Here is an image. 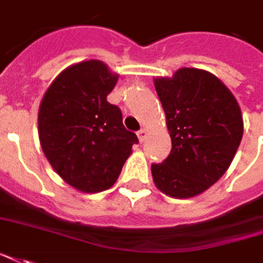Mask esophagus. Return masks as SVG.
I'll return each instance as SVG.
<instances>
[{"mask_svg":"<svg viewBox=\"0 0 263 263\" xmlns=\"http://www.w3.org/2000/svg\"><path fill=\"white\" fill-rule=\"evenodd\" d=\"M137 137H139V142H140V143L144 142V139L147 137V130H146V128H142V130H139V133H137Z\"/></svg>","mask_w":263,"mask_h":263,"instance_id":"esophagus-1","label":"esophagus"}]
</instances>
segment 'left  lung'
Instances as JSON below:
<instances>
[{
    "mask_svg": "<svg viewBox=\"0 0 263 263\" xmlns=\"http://www.w3.org/2000/svg\"><path fill=\"white\" fill-rule=\"evenodd\" d=\"M166 114L172 150L152 164L156 187L187 199L203 193L229 169L242 136L243 119L231 90L209 71L179 68L172 77H156Z\"/></svg>",
    "mask_w": 263,
    "mask_h": 263,
    "instance_id": "1",
    "label": "left lung"
}]
</instances>
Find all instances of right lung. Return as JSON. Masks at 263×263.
<instances>
[{
    "instance_id": "1",
    "label": "right lung",
    "mask_w": 263,
    "mask_h": 263,
    "mask_svg": "<svg viewBox=\"0 0 263 263\" xmlns=\"http://www.w3.org/2000/svg\"><path fill=\"white\" fill-rule=\"evenodd\" d=\"M119 80L103 61L67 67L47 88L38 110V137L47 160L66 183L84 193L110 189L137 136L107 101Z\"/></svg>"
}]
</instances>
